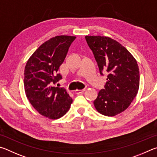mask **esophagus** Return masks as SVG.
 I'll list each match as a JSON object with an SVG mask.
<instances>
[{
	"mask_svg": "<svg viewBox=\"0 0 157 157\" xmlns=\"http://www.w3.org/2000/svg\"><path fill=\"white\" fill-rule=\"evenodd\" d=\"M86 91V89H83V90H75V93L76 94H81V93H83V92Z\"/></svg>",
	"mask_w": 157,
	"mask_h": 157,
	"instance_id": "obj_1",
	"label": "esophagus"
}]
</instances>
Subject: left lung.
<instances>
[{
  "instance_id": "1",
  "label": "left lung",
  "mask_w": 157,
  "mask_h": 157,
  "mask_svg": "<svg viewBox=\"0 0 157 157\" xmlns=\"http://www.w3.org/2000/svg\"><path fill=\"white\" fill-rule=\"evenodd\" d=\"M86 40L94 54L101 75L108 74L104 89L94 101L97 110L113 117L127 109L136 97L140 75L136 59L121 44L111 38L86 36Z\"/></svg>"
}]
</instances>
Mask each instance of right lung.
Wrapping results in <instances>:
<instances>
[{"label":"right lung","mask_w":157,"mask_h":157,"mask_svg":"<svg viewBox=\"0 0 157 157\" xmlns=\"http://www.w3.org/2000/svg\"><path fill=\"white\" fill-rule=\"evenodd\" d=\"M75 38L62 35L45 41L25 67L24 87L27 99L41 115L50 119L64 116L72 103L65 88L53 85L62 79L58 71Z\"/></svg>","instance_id":"1"}]
</instances>
